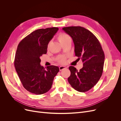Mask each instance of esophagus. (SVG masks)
Segmentation results:
<instances>
[{"label": "esophagus", "instance_id": "34e87169", "mask_svg": "<svg viewBox=\"0 0 121 121\" xmlns=\"http://www.w3.org/2000/svg\"><path fill=\"white\" fill-rule=\"evenodd\" d=\"M66 68H67L66 67L63 66V65H61V66H60L59 67V69H60V71H62V70H63V69H66Z\"/></svg>", "mask_w": 121, "mask_h": 121}]
</instances>
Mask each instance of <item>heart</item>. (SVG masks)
Instances as JSON below:
<instances>
[{"label":"heart","mask_w":121,"mask_h":121,"mask_svg":"<svg viewBox=\"0 0 121 121\" xmlns=\"http://www.w3.org/2000/svg\"><path fill=\"white\" fill-rule=\"evenodd\" d=\"M69 38V36L65 33H60L59 35H58V37H57V39L58 40L60 43L63 42L65 40ZM65 59H66V57L65 56H60V57H58L57 58V60L60 63H64L65 61Z\"/></svg>","instance_id":"b5f03b06"}]
</instances>
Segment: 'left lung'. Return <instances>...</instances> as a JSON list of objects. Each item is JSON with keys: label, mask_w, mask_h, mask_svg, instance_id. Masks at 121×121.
Segmentation results:
<instances>
[{"label": "left lung", "mask_w": 121, "mask_h": 121, "mask_svg": "<svg viewBox=\"0 0 121 121\" xmlns=\"http://www.w3.org/2000/svg\"><path fill=\"white\" fill-rule=\"evenodd\" d=\"M63 30L72 38L75 56L81 58L83 67L78 71L70 66L68 79L71 86L79 92L91 89L100 79L103 72L104 53L99 40L92 32L80 26L64 27Z\"/></svg>", "instance_id": "left-lung-1"}]
</instances>
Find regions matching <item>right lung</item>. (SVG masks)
I'll return each mask as SVG.
<instances>
[{
	"label": "right lung",
	"mask_w": 121,
	"mask_h": 121,
	"mask_svg": "<svg viewBox=\"0 0 121 121\" xmlns=\"http://www.w3.org/2000/svg\"><path fill=\"white\" fill-rule=\"evenodd\" d=\"M58 30L56 27L40 29L27 36L19 43L14 65L23 87L29 92L42 94L52 88L59 68L40 65V57L47 53L49 41Z\"/></svg>",
	"instance_id": "right-lung-1"
}]
</instances>
